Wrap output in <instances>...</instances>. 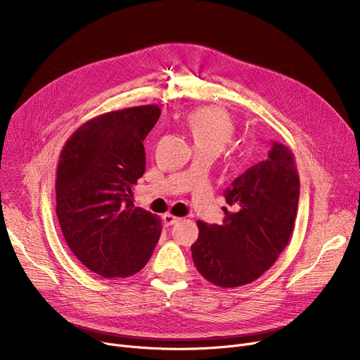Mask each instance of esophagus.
I'll return each mask as SVG.
<instances>
[{"label":"esophagus","mask_w":360,"mask_h":360,"mask_svg":"<svg viewBox=\"0 0 360 360\" xmlns=\"http://www.w3.org/2000/svg\"><path fill=\"white\" fill-rule=\"evenodd\" d=\"M162 219H163V223L166 224V226H172V224H175V223H178L181 219L179 217H176V216H174V214H170V213H165L163 216H162Z\"/></svg>","instance_id":"34e87169"}]
</instances>
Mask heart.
<instances>
[{
  "label": "heart",
  "instance_id": "heart-1",
  "mask_svg": "<svg viewBox=\"0 0 360 360\" xmlns=\"http://www.w3.org/2000/svg\"><path fill=\"white\" fill-rule=\"evenodd\" d=\"M186 127L191 131L195 146L214 147L219 153L235 134V125L228 113L210 106L197 108L188 113Z\"/></svg>",
  "mask_w": 360,
  "mask_h": 360
}]
</instances>
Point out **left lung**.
<instances>
[{
  "label": "left lung",
  "mask_w": 360,
  "mask_h": 360,
  "mask_svg": "<svg viewBox=\"0 0 360 360\" xmlns=\"http://www.w3.org/2000/svg\"><path fill=\"white\" fill-rule=\"evenodd\" d=\"M221 224L197 221L191 247L200 274L216 286L248 285L266 273L289 243L299 201L295 156L271 141L269 158L247 169L224 191Z\"/></svg>",
  "instance_id": "obj_1"
}]
</instances>
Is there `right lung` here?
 Here are the masks:
<instances>
[{"label": "right lung", "mask_w": 360, "mask_h": 360, "mask_svg": "<svg viewBox=\"0 0 360 360\" xmlns=\"http://www.w3.org/2000/svg\"><path fill=\"white\" fill-rule=\"evenodd\" d=\"M158 105L112 110L72 132L56 166V216L71 252L106 278L139 273L162 233V220L134 207L131 188L146 170L143 141Z\"/></svg>", "instance_id": "obj_1"}]
</instances>
